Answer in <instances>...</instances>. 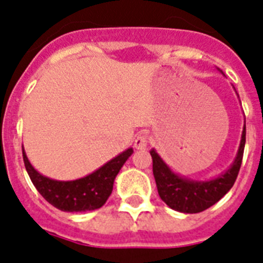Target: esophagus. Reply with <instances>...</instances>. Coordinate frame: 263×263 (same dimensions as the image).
I'll return each instance as SVG.
<instances>
[{
    "label": "esophagus",
    "instance_id": "34e87169",
    "mask_svg": "<svg viewBox=\"0 0 263 263\" xmlns=\"http://www.w3.org/2000/svg\"><path fill=\"white\" fill-rule=\"evenodd\" d=\"M148 145V138L146 134H138L137 138L134 139V147L137 150H146Z\"/></svg>",
    "mask_w": 263,
    "mask_h": 263
}]
</instances>
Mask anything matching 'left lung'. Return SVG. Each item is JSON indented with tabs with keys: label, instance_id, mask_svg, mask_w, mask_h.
I'll return each instance as SVG.
<instances>
[{
	"label": "left lung",
	"instance_id": "obj_1",
	"mask_svg": "<svg viewBox=\"0 0 263 263\" xmlns=\"http://www.w3.org/2000/svg\"><path fill=\"white\" fill-rule=\"evenodd\" d=\"M218 69V68H217ZM224 75L221 69H218ZM246 126L243 124L242 134L234 160L218 176L206 180H195L175 173L162 159L155 148L150 150L153 158V174L157 183L160 199L174 211L182 213H199L217 203L233 187L242 162L245 147Z\"/></svg>",
	"mask_w": 263,
	"mask_h": 263
}]
</instances>
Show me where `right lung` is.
I'll return each mask as SVG.
<instances>
[{
  "label": "right lung",
  "instance_id": "obj_1",
  "mask_svg": "<svg viewBox=\"0 0 263 263\" xmlns=\"http://www.w3.org/2000/svg\"><path fill=\"white\" fill-rule=\"evenodd\" d=\"M22 153L32 184L51 205L64 212H87L99 210L106 203L116 176L133 154V147L126 148L89 175L75 180H55L42 175L30 163L25 148H22Z\"/></svg>",
  "mask_w": 263,
  "mask_h": 263
}]
</instances>
